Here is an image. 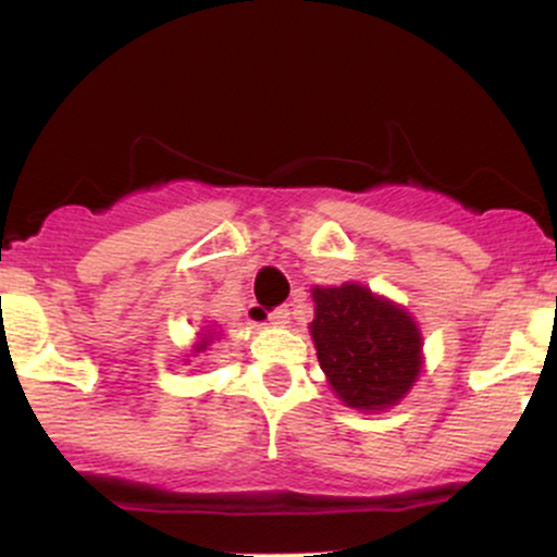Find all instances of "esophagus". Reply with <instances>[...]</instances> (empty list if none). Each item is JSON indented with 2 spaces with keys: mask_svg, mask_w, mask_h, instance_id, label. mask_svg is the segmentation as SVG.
I'll use <instances>...</instances> for the list:
<instances>
[{
  "mask_svg": "<svg viewBox=\"0 0 557 557\" xmlns=\"http://www.w3.org/2000/svg\"><path fill=\"white\" fill-rule=\"evenodd\" d=\"M288 320H290V309L288 307H277V309H272L269 311V322H272V325H288Z\"/></svg>",
  "mask_w": 557,
  "mask_h": 557,
  "instance_id": "34e87169",
  "label": "esophagus"
}]
</instances>
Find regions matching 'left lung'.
I'll return each instance as SVG.
<instances>
[{
	"label": "left lung",
	"instance_id": "1",
	"mask_svg": "<svg viewBox=\"0 0 557 557\" xmlns=\"http://www.w3.org/2000/svg\"><path fill=\"white\" fill-rule=\"evenodd\" d=\"M317 357L348 407L383 409L407 394L420 372V330L405 309L362 285L314 288Z\"/></svg>",
	"mask_w": 557,
	"mask_h": 557
}]
</instances>
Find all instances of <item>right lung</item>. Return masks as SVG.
<instances>
[{
	"label": "right lung",
	"instance_id": "obj_1",
	"mask_svg": "<svg viewBox=\"0 0 557 557\" xmlns=\"http://www.w3.org/2000/svg\"><path fill=\"white\" fill-rule=\"evenodd\" d=\"M209 341H211V338H206V341H200V344H198V351H203V348H206V346H209Z\"/></svg>",
	"mask_w": 557,
	"mask_h": 557
}]
</instances>
